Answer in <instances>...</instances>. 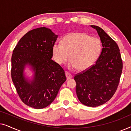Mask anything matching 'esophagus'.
<instances>
[{
    "label": "esophagus",
    "mask_w": 131,
    "mask_h": 131,
    "mask_svg": "<svg viewBox=\"0 0 131 131\" xmlns=\"http://www.w3.org/2000/svg\"><path fill=\"white\" fill-rule=\"evenodd\" d=\"M66 78H67V79L69 80L70 79L72 78H73V76L71 75L70 73H68L67 71H66Z\"/></svg>",
    "instance_id": "1"
}]
</instances>
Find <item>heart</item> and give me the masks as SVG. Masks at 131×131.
<instances>
[{
    "label": "heart",
    "mask_w": 131,
    "mask_h": 131,
    "mask_svg": "<svg viewBox=\"0 0 131 131\" xmlns=\"http://www.w3.org/2000/svg\"><path fill=\"white\" fill-rule=\"evenodd\" d=\"M102 49L99 39L81 32L70 33L61 40V44L55 43L52 46V56L59 65L69 58V69L86 70L95 63Z\"/></svg>",
    "instance_id": "heart-1"
}]
</instances>
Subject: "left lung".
I'll return each instance as SVG.
<instances>
[{"label":"left lung","instance_id":"left-lung-1","mask_svg":"<svg viewBox=\"0 0 131 131\" xmlns=\"http://www.w3.org/2000/svg\"><path fill=\"white\" fill-rule=\"evenodd\" d=\"M100 37L102 51L95 64L75 75L79 100L88 107H97L110 100L117 90L123 63L119 46L100 27L91 26Z\"/></svg>","mask_w":131,"mask_h":131}]
</instances>
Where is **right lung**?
Returning a JSON list of instances; mask_svg holds the SVG:
<instances>
[{
    "label": "right lung",
    "instance_id": "right-lung-1",
    "mask_svg": "<svg viewBox=\"0 0 131 131\" xmlns=\"http://www.w3.org/2000/svg\"><path fill=\"white\" fill-rule=\"evenodd\" d=\"M57 37L49 28H36L27 32L13 51L12 82L22 101L34 108H43L51 104L66 80L62 68L51 60L52 46ZM26 65L34 72L31 80L25 76Z\"/></svg>",
    "mask_w": 131,
    "mask_h": 131
}]
</instances>
